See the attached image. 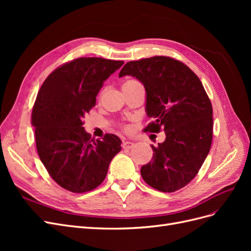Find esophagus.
Listing matches in <instances>:
<instances>
[{"instance_id": "34e87169", "label": "esophagus", "mask_w": 251, "mask_h": 251, "mask_svg": "<svg viewBox=\"0 0 251 251\" xmlns=\"http://www.w3.org/2000/svg\"><path fill=\"white\" fill-rule=\"evenodd\" d=\"M123 148L125 150H131L134 148V142L132 141H124L123 142Z\"/></svg>"}]
</instances>
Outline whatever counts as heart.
<instances>
[{
    "label": "heart",
    "instance_id": "b5f03b06",
    "mask_svg": "<svg viewBox=\"0 0 251 251\" xmlns=\"http://www.w3.org/2000/svg\"><path fill=\"white\" fill-rule=\"evenodd\" d=\"M136 82H138V81L137 80H134V79H130V80H126L124 83V86H126V85H132V83H136Z\"/></svg>",
    "mask_w": 251,
    "mask_h": 251
}]
</instances>
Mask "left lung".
<instances>
[{
	"mask_svg": "<svg viewBox=\"0 0 251 251\" xmlns=\"http://www.w3.org/2000/svg\"><path fill=\"white\" fill-rule=\"evenodd\" d=\"M131 75L146 89L144 132H165L151 144L153 160L143 165V180L158 191L173 193L191 182L207 157L212 140V107L199 77L187 66L168 56L126 63L119 77Z\"/></svg>",
	"mask_w": 251,
	"mask_h": 251,
	"instance_id": "left-lung-1",
	"label": "left lung"
}]
</instances>
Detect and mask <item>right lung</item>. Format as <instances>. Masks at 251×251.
Instances as JSON below:
<instances>
[{"instance_id":"1","label":"right lung","mask_w":251,"mask_h":251,"mask_svg":"<svg viewBox=\"0 0 251 251\" xmlns=\"http://www.w3.org/2000/svg\"><path fill=\"white\" fill-rule=\"evenodd\" d=\"M123 65V60L76 58L53 71L37 93L32 110L37 153L51 178L67 191L86 193L100 185L121 151L116 135L91 139L82 119L95 107L103 82Z\"/></svg>"}]
</instances>
